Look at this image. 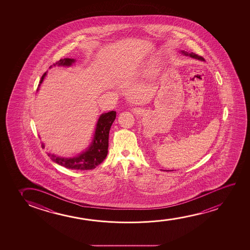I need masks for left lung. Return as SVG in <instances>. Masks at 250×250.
<instances>
[{
  "instance_id": "obj_1",
  "label": "left lung",
  "mask_w": 250,
  "mask_h": 250,
  "mask_svg": "<svg viewBox=\"0 0 250 250\" xmlns=\"http://www.w3.org/2000/svg\"><path fill=\"white\" fill-rule=\"evenodd\" d=\"M182 53H183V54H185V55H189V56L192 57V58L198 59V60H202V61L203 60L202 56H199V55H195L194 53H190V54H188L187 52L185 51H182Z\"/></svg>"
}]
</instances>
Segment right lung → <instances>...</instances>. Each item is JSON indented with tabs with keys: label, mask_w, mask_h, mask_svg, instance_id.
<instances>
[{
	"label": "right lung",
	"mask_w": 250,
	"mask_h": 250,
	"mask_svg": "<svg viewBox=\"0 0 250 250\" xmlns=\"http://www.w3.org/2000/svg\"><path fill=\"white\" fill-rule=\"evenodd\" d=\"M75 62L73 59H61L59 62H55L53 65H71ZM52 65L49 66V68ZM46 72L42 76L40 83L44 79ZM116 118V112L110 111L108 113H103L100 116L97 121L96 131L94 135L92 144L85 152H83L78 157L61 158L55 156L54 154H48V156L55 163L61 165L62 167L75 169V170H89L96 167L101 164L107 154L108 148V136L112 124Z\"/></svg>",
	"instance_id": "right-lung-1"
}]
</instances>
